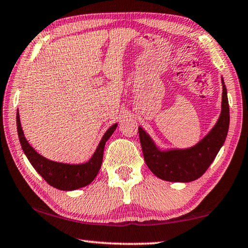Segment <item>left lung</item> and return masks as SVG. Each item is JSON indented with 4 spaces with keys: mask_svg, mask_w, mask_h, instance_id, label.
I'll list each match as a JSON object with an SVG mask.
<instances>
[{
    "mask_svg": "<svg viewBox=\"0 0 248 248\" xmlns=\"http://www.w3.org/2000/svg\"><path fill=\"white\" fill-rule=\"evenodd\" d=\"M222 80V104L216 125L202 140L190 148L160 150L140 126V140L147 167L159 179L169 182H192L201 177L223 146L230 125L228 93Z\"/></svg>",
    "mask_w": 248,
    "mask_h": 248,
    "instance_id": "left-lung-1",
    "label": "left lung"
}]
</instances>
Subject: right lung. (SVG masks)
I'll return each instance as SVG.
<instances>
[{"label":"right lung","instance_id":"1","mask_svg":"<svg viewBox=\"0 0 248 248\" xmlns=\"http://www.w3.org/2000/svg\"><path fill=\"white\" fill-rule=\"evenodd\" d=\"M17 133H18L19 141L23 148L24 154L28 158L29 162L39 174L46 180L47 184L61 190H75L89 185L97 176L98 172L101 168L103 159V150L106 142L114 133L117 126V123L113 124L112 126L104 133L102 140H100L99 145L95 149L93 157L88 162L81 164H68L62 162H55L39 155L31 146L29 145L28 140L24 136L23 128H21L19 113L17 110L16 115Z\"/></svg>","mask_w":248,"mask_h":248}]
</instances>
